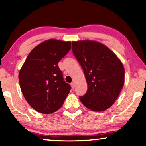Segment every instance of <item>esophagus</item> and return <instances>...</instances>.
<instances>
[{"label":"esophagus","instance_id":"obj_1","mask_svg":"<svg viewBox=\"0 0 146 146\" xmlns=\"http://www.w3.org/2000/svg\"><path fill=\"white\" fill-rule=\"evenodd\" d=\"M70 85H71L72 88V89H74V88H75V83L73 82V83H72Z\"/></svg>","mask_w":146,"mask_h":146}]
</instances>
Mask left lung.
Returning <instances> with one entry per match:
<instances>
[{
    "label": "left lung",
    "instance_id": "8db88e82",
    "mask_svg": "<svg viewBox=\"0 0 146 146\" xmlns=\"http://www.w3.org/2000/svg\"><path fill=\"white\" fill-rule=\"evenodd\" d=\"M72 49L83 69L88 85L80 101L92 111H106L114 104L123 87L122 63L108 47L95 40L72 41Z\"/></svg>",
    "mask_w": 146,
    "mask_h": 146
}]
</instances>
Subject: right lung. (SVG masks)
Instances as JSON below:
<instances>
[{
  "label": "right lung",
  "instance_id": "right-lung-1",
  "mask_svg": "<svg viewBox=\"0 0 146 146\" xmlns=\"http://www.w3.org/2000/svg\"><path fill=\"white\" fill-rule=\"evenodd\" d=\"M71 48L70 41L44 40L28 54L19 74L21 91L39 113L51 114L63 106L70 85L63 80L58 63Z\"/></svg>",
  "mask_w": 146,
  "mask_h": 146
}]
</instances>
